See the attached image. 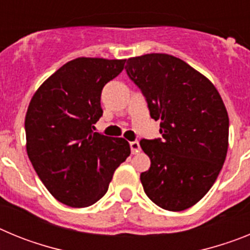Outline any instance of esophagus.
Returning a JSON list of instances; mask_svg holds the SVG:
<instances>
[{
	"label": "esophagus",
	"mask_w": 250,
	"mask_h": 250,
	"mask_svg": "<svg viewBox=\"0 0 250 250\" xmlns=\"http://www.w3.org/2000/svg\"><path fill=\"white\" fill-rule=\"evenodd\" d=\"M130 149H131L132 154H138L140 151V144H139V141H131L130 143Z\"/></svg>",
	"instance_id": "esophagus-1"
}]
</instances>
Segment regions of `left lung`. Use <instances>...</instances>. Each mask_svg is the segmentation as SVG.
<instances>
[{
    "label": "left lung",
    "mask_w": 250,
    "mask_h": 250,
    "mask_svg": "<svg viewBox=\"0 0 250 250\" xmlns=\"http://www.w3.org/2000/svg\"><path fill=\"white\" fill-rule=\"evenodd\" d=\"M127 76L160 121L161 139L140 141L151 165L141 173L144 191L165 210L182 211L209 191L228 151L229 118L215 86L167 54L131 57Z\"/></svg>",
    "instance_id": "obj_1"
}]
</instances>
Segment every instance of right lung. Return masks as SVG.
<instances>
[{
	"mask_svg": "<svg viewBox=\"0 0 250 250\" xmlns=\"http://www.w3.org/2000/svg\"><path fill=\"white\" fill-rule=\"evenodd\" d=\"M125 60L79 57L51 75L32 96L25 119L31 164L55 199L90 207L109 189L114 171L130 155L123 138L94 132L103 115V87Z\"/></svg>",
	"mask_w": 250,
	"mask_h": 250,
	"instance_id": "1",
	"label": "right lung"
}]
</instances>
